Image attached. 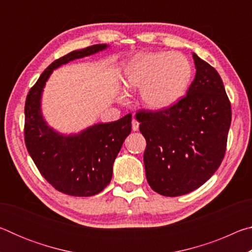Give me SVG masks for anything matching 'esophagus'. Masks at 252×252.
<instances>
[{
	"label": "esophagus",
	"mask_w": 252,
	"mask_h": 252,
	"mask_svg": "<svg viewBox=\"0 0 252 252\" xmlns=\"http://www.w3.org/2000/svg\"><path fill=\"white\" fill-rule=\"evenodd\" d=\"M139 126H140V123L136 121L135 119H133V120H132V130L138 131L139 130Z\"/></svg>",
	"instance_id": "esophagus-1"
}]
</instances>
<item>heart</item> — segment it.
I'll return each instance as SVG.
<instances>
[{
  "label": "heart",
  "instance_id": "b5f03b06",
  "mask_svg": "<svg viewBox=\"0 0 252 252\" xmlns=\"http://www.w3.org/2000/svg\"><path fill=\"white\" fill-rule=\"evenodd\" d=\"M192 67L185 55L170 52H149L127 63L123 78L130 90H141L142 104L150 111H164L186 95ZM121 99H126L122 93Z\"/></svg>",
  "mask_w": 252,
  "mask_h": 252
}]
</instances>
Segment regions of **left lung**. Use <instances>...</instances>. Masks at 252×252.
Instances as JSON below:
<instances>
[{"mask_svg": "<svg viewBox=\"0 0 252 252\" xmlns=\"http://www.w3.org/2000/svg\"><path fill=\"white\" fill-rule=\"evenodd\" d=\"M192 58L195 76L187 96L168 110L135 116L147 141V180L165 197L189 193L213 176L224 157L231 123L219 73L195 53Z\"/></svg>", "mask_w": 252, "mask_h": 252, "instance_id": "1", "label": "left lung"}]
</instances>
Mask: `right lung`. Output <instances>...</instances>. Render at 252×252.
Masks as SVG:
<instances>
[{"instance_id": "1", "label": "right lung", "mask_w": 252, "mask_h": 252, "mask_svg": "<svg viewBox=\"0 0 252 252\" xmlns=\"http://www.w3.org/2000/svg\"><path fill=\"white\" fill-rule=\"evenodd\" d=\"M108 44L72 51L50 64L30 90L25 102L24 138L28 151L46 181L74 197L100 193L112 179L113 163L131 132V114L109 123H95L78 133H61L42 112V95L52 72L73 60L96 54Z\"/></svg>"}]
</instances>
